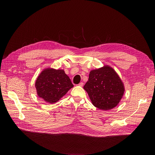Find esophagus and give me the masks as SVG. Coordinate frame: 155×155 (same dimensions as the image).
I'll return each mask as SVG.
<instances>
[{"mask_svg": "<svg viewBox=\"0 0 155 155\" xmlns=\"http://www.w3.org/2000/svg\"><path fill=\"white\" fill-rule=\"evenodd\" d=\"M83 85H84L83 82H80V83H79V84H78V86H80V87H82V86H83Z\"/></svg>", "mask_w": 155, "mask_h": 155, "instance_id": "34e87169", "label": "esophagus"}]
</instances>
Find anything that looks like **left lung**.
Segmentation results:
<instances>
[{"label":"left lung","mask_w":155,"mask_h":155,"mask_svg":"<svg viewBox=\"0 0 155 155\" xmlns=\"http://www.w3.org/2000/svg\"><path fill=\"white\" fill-rule=\"evenodd\" d=\"M84 88L94 106L103 110L115 107L124 92L123 84L118 75L107 66L92 70Z\"/></svg>","instance_id":"1"}]
</instances>
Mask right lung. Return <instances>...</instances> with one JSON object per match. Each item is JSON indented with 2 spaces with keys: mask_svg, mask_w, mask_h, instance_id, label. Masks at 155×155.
I'll use <instances>...</instances> for the list:
<instances>
[{
  "mask_svg": "<svg viewBox=\"0 0 155 155\" xmlns=\"http://www.w3.org/2000/svg\"><path fill=\"white\" fill-rule=\"evenodd\" d=\"M38 96L53 104L59 101L73 87L63 70L46 69L41 72L35 84Z\"/></svg>",
  "mask_w": 155,
  "mask_h": 155,
  "instance_id": "1",
  "label": "right lung"
}]
</instances>
